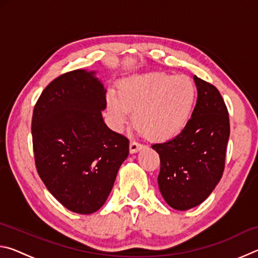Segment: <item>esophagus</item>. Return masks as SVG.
<instances>
[{
    "label": "esophagus",
    "instance_id": "esophagus-1",
    "mask_svg": "<svg viewBox=\"0 0 258 258\" xmlns=\"http://www.w3.org/2000/svg\"><path fill=\"white\" fill-rule=\"evenodd\" d=\"M143 147H145V146L141 145V143L137 142V141H131V143H130V152H131V154H135V152L141 150Z\"/></svg>",
    "mask_w": 258,
    "mask_h": 258
}]
</instances>
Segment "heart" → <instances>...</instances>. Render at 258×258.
<instances>
[{"label": "heart", "instance_id": "heart-1", "mask_svg": "<svg viewBox=\"0 0 258 258\" xmlns=\"http://www.w3.org/2000/svg\"><path fill=\"white\" fill-rule=\"evenodd\" d=\"M196 95L197 89L190 77L151 73L121 82L117 98L108 99V112L117 130L123 127L133 112L138 130L151 139L167 140L184 128Z\"/></svg>", "mask_w": 258, "mask_h": 258}]
</instances>
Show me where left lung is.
I'll return each instance as SVG.
<instances>
[{"instance_id":"1","label":"left lung","mask_w":258,"mask_h":258,"mask_svg":"<svg viewBox=\"0 0 258 258\" xmlns=\"http://www.w3.org/2000/svg\"><path fill=\"white\" fill-rule=\"evenodd\" d=\"M197 103L182 132L152 145L160 158L158 185L169 206L186 211L206 200L224 172L230 137L228 108L211 83L194 76Z\"/></svg>"}]
</instances>
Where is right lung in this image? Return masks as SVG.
I'll return each instance as SVG.
<instances>
[{
	"mask_svg": "<svg viewBox=\"0 0 258 258\" xmlns=\"http://www.w3.org/2000/svg\"><path fill=\"white\" fill-rule=\"evenodd\" d=\"M83 69L62 74L38 98L32 119L38 175L69 211L97 212L128 156V139L104 124L106 89Z\"/></svg>",
	"mask_w": 258,
	"mask_h": 258,
	"instance_id": "add662e5",
	"label": "right lung"
}]
</instances>
